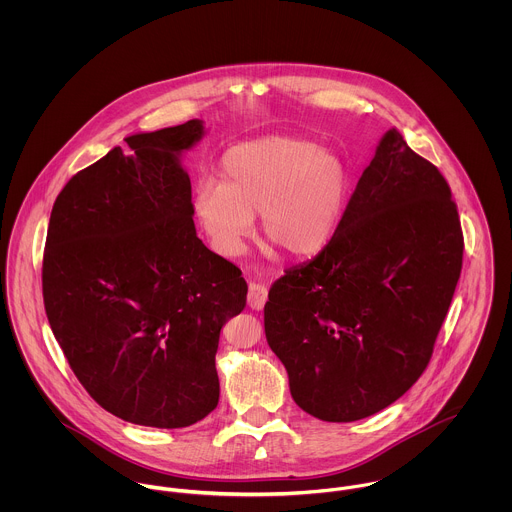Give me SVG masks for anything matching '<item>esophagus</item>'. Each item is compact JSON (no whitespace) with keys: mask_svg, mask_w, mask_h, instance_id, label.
Returning a JSON list of instances; mask_svg holds the SVG:
<instances>
[{"mask_svg":"<svg viewBox=\"0 0 512 512\" xmlns=\"http://www.w3.org/2000/svg\"><path fill=\"white\" fill-rule=\"evenodd\" d=\"M266 297H268V290L266 286L258 284V282H252L250 284V290H248V305L252 309H262L264 303H266Z\"/></svg>","mask_w":512,"mask_h":512,"instance_id":"34e87169","label":"esophagus"}]
</instances>
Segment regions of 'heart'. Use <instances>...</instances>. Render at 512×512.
<instances>
[{
    "mask_svg": "<svg viewBox=\"0 0 512 512\" xmlns=\"http://www.w3.org/2000/svg\"><path fill=\"white\" fill-rule=\"evenodd\" d=\"M351 177L345 161L311 142L270 136L230 147L220 181L193 191V215L222 256L240 254L258 215L262 234L292 256L321 252L347 209Z\"/></svg>",
    "mask_w": 512,
    "mask_h": 512,
    "instance_id": "heart-1",
    "label": "heart"
}]
</instances>
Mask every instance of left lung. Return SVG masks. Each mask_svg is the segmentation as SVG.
Listing matches in <instances>:
<instances>
[{"instance_id":"1","label":"left lung","mask_w":512,"mask_h":512,"mask_svg":"<svg viewBox=\"0 0 512 512\" xmlns=\"http://www.w3.org/2000/svg\"><path fill=\"white\" fill-rule=\"evenodd\" d=\"M463 260L438 167L390 128L331 242L278 278L264 305L295 404L355 422L396 402L430 363Z\"/></svg>"}]
</instances>
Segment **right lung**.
I'll use <instances>...</instances> for the list:
<instances>
[{
  "mask_svg": "<svg viewBox=\"0 0 512 512\" xmlns=\"http://www.w3.org/2000/svg\"><path fill=\"white\" fill-rule=\"evenodd\" d=\"M203 120L124 138L59 193L43 299L76 378L110 414L187 428L219 404L220 329L246 307L242 272L197 236L183 155Z\"/></svg>",
  "mask_w": 512,
  "mask_h": 512,
  "instance_id": "add662e5",
  "label": "right lung"
}]
</instances>
